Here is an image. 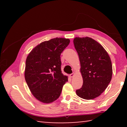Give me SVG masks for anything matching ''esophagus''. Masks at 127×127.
<instances>
[{
	"mask_svg": "<svg viewBox=\"0 0 127 127\" xmlns=\"http://www.w3.org/2000/svg\"><path fill=\"white\" fill-rule=\"evenodd\" d=\"M74 76V73H72V74H70V75H69V76H70V77H71V78H72V77H73Z\"/></svg>",
	"mask_w": 127,
	"mask_h": 127,
	"instance_id": "34e87169",
	"label": "esophagus"
}]
</instances>
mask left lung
Wrapping results in <instances>:
<instances>
[{"instance_id":"left-lung-1","label":"left lung","mask_w":127,"mask_h":127,"mask_svg":"<svg viewBox=\"0 0 127 127\" xmlns=\"http://www.w3.org/2000/svg\"><path fill=\"white\" fill-rule=\"evenodd\" d=\"M73 42L83 78L82 86L76 90V94L83 99H94L99 96L110 82L113 74L110 58L99 43L91 38L76 37Z\"/></svg>"}]
</instances>
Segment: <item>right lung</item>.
I'll list each match as a JSON object with an SVG mask.
<instances>
[{"mask_svg": "<svg viewBox=\"0 0 127 127\" xmlns=\"http://www.w3.org/2000/svg\"><path fill=\"white\" fill-rule=\"evenodd\" d=\"M69 42L68 38H52L38 45L27 56L25 80L34 97L41 102L49 104L58 99L68 81L62 73L61 55Z\"/></svg>", "mask_w": 127, "mask_h": 127, "instance_id": "1", "label": "right lung"}]
</instances>
